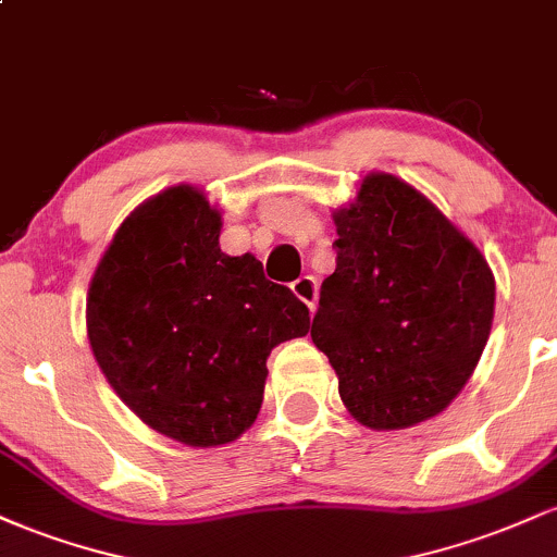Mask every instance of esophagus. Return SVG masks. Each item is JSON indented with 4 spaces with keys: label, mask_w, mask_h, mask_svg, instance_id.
I'll list each match as a JSON object with an SVG mask.
<instances>
[{
    "label": "esophagus",
    "mask_w": 557,
    "mask_h": 557,
    "mask_svg": "<svg viewBox=\"0 0 557 557\" xmlns=\"http://www.w3.org/2000/svg\"><path fill=\"white\" fill-rule=\"evenodd\" d=\"M290 290L296 293V298L304 300V304L309 306V311H311V314H314V309H317V300H319V285H317V280L311 277V274H304V277H298L296 283L290 285Z\"/></svg>",
    "instance_id": "1"
}]
</instances>
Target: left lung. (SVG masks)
<instances>
[{
  "label": "left lung",
  "instance_id": "1",
  "mask_svg": "<svg viewBox=\"0 0 557 557\" xmlns=\"http://www.w3.org/2000/svg\"><path fill=\"white\" fill-rule=\"evenodd\" d=\"M335 225V272L319 290L311 341L343 403L372 430L437 417L487 345V261L430 198L385 172L363 181Z\"/></svg>",
  "mask_w": 557,
  "mask_h": 557
}]
</instances>
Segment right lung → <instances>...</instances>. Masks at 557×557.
Listing matches in <instances>:
<instances>
[{
	"label": "right lung",
	"instance_id": "add662e5",
	"mask_svg": "<svg viewBox=\"0 0 557 557\" xmlns=\"http://www.w3.org/2000/svg\"><path fill=\"white\" fill-rule=\"evenodd\" d=\"M220 212L175 185L117 230L88 290V341L114 393L177 443H233L264 400L267 359L309 309L251 253L220 251Z\"/></svg>",
	"mask_w": 557,
	"mask_h": 557
}]
</instances>
